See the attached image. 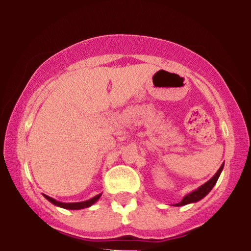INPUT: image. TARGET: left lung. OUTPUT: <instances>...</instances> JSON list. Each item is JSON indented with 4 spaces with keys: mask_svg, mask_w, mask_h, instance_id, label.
I'll return each mask as SVG.
<instances>
[{
    "mask_svg": "<svg viewBox=\"0 0 251 251\" xmlns=\"http://www.w3.org/2000/svg\"><path fill=\"white\" fill-rule=\"evenodd\" d=\"M223 168H224V163L222 164L217 173H216L214 176H212L211 179H209L205 184L201 185V186L199 187L198 190L191 192L190 194L185 195V197L183 198V200H181L179 203H176L175 205H176V207H181V205H185V204H188V203H195V202L200 201L201 199H203L205 195H207L209 192L212 190V187L215 186L216 183H217L218 178H219V176H221Z\"/></svg>",
    "mask_w": 251,
    "mask_h": 251,
    "instance_id": "1",
    "label": "left lung"
}]
</instances>
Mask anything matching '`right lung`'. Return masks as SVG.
<instances>
[{
    "label": "right lung",
    "instance_id": "add662e5",
    "mask_svg": "<svg viewBox=\"0 0 251 251\" xmlns=\"http://www.w3.org/2000/svg\"><path fill=\"white\" fill-rule=\"evenodd\" d=\"M43 197L47 199L48 201H50L51 203L57 205V207H60V208H64V209H70V210H80V209H84V208H89L91 207L92 204L96 203L99 200V198L101 197V193L96 195V197L89 199L87 201H82V202H72V203H65V202H60V201H57L54 200V199L48 197V195L43 194Z\"/></svg>",
    "mask_w": 251,
    "mask_h": 251
}]
</instances>
